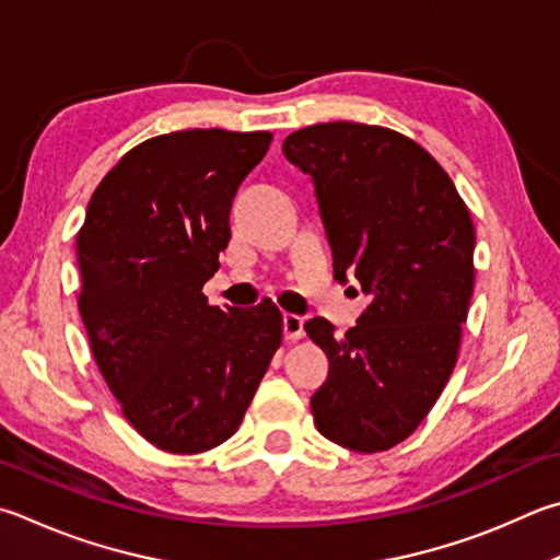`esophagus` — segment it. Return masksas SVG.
Listing matches in <instances>:
<instances>
[{
  "instance_id": "1",
  "label": "esophagus",
  "mask_w": 560,
  "mask_h": 560,
  "mask_svg": "<svg viewBox=\"0 0 560 560\" xmlns=\"http://www.w3.org/2000/svg\"><path fill=\"white\" fill-rule=\"evenodd\" d=\"M283 338L287 340H299L303 338V318L296 313L283 315Z\"/></svg>"
}]
</instances>
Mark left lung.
I'll return each instance as SVG.
<instances>
[{
  "mask_svg": "<svg viewBox=\"0 0 560 560\" xmlns=\"http://www.w3.org/2000/svg\"><path fill=\"white\" fill-rule=\"evenodd\" d=\"M283 156L308 174L335 279L370 306L342 338L325 318L306 332L330 360L313 394L318 431L358 453L389 451L439 401L470 308L475 228L453 180L399 131L330 121L293 131Z\"/></svg>",
  "mask_w": 560,
  "mask_h": 560,
  "instance_id": "8db88e82",
  "label": "left lung"
}]
</instances>
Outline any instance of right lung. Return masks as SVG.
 Listing matches in <instances>:
<instances>
[{"instance_id": "obj_1", "label": "right lung", "mask_w": 560, "mask_h": 560, "mask_svg": "<svg viewBox=\"0 0 560 560\" xmlns=\"http://www.w3.org/2000/svg\"><path fill=\"white\" fill-rule=\"evenodd\" d=\"M269 144V131H171L131 149L88 202L78 308L109 392L161 451L228 441L281 345L271 301L222 311L202 296L232 198Z\"/></svg>"}]
</instances>
